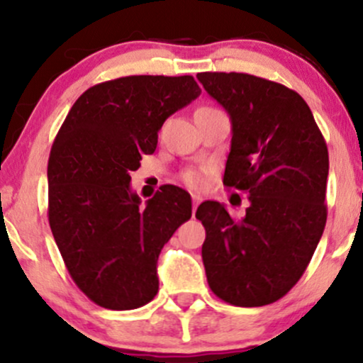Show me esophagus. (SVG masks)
<instances>
[{"instance_id":"34e87169","label":"esophagus","mask_w":363,"mask_h":363,"mask_svg":"<svg viewBox=\"0 0 363 363\" xmlns=\"http://www.w3.org/2000/svg\"><path fill=\"white\" fill-rule=\"evenodd\" d=\"M201 201H203L201 196L193 194V216H194V213H196V208H198V205H199V203H201Z\"/></svg>"}]
</instances>
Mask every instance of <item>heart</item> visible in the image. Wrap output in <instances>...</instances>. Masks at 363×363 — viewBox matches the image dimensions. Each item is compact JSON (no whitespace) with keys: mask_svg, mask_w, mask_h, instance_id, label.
<instances>
[{"mask_svg":"<svg viewBox=\"0 0 363 363\" xmlns=\"http://www.w3.org/2000/svg\"><path fill=\"white\" fill-rule=\"evenodd\" d=\"M211 174L210 167H199V169H189L182 174V181L186 182V186H189L191 189H203L206 186V179Z\"/></svg>","mask_w":363,"mask_h":363,"instance_id":"obj_1","label":"heart"}]
</instances>
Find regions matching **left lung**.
<instances>
[{
  "mask_svg": "<svg viewBox=\"0 0 363 363\" xmlns=\"http://www.w3.org/2000/svg\"><path fill=\"white\" fill-rule=\"evenodd\" d=\"M196 78L230 116L223 184L249 193L240 220L218 201L198 206L208 285L232 306H268L301 280L324 232L326 141L306 101L285 85L247 73Z\"/></svg>",
  "mask_w": 363,
  "mask_h": 363,
  "instance_id": "1",
  "label": "left lung"
}]
</instances>
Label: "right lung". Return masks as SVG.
<instances>
[{
  "label": "right lung",
  "mask_w": 363,
  "mask_h": 363,
  "mask_svg": "<svg viewBox=\"0 0 363 363\" xmlns=\"http://www.w3.org/2000/svg\"><path fill=\"white\" fill-rule=\"evenodd\" d=\"M201 89L193 77H124L83 91L48 164L49 225L73 281L112 311L145 306L158 291L157 261L191 218V196L167 186L141 206L129 182L155 152L169 116Z\"/></svg>",
  "instance_id": "obj_1"
}]
</instances>
